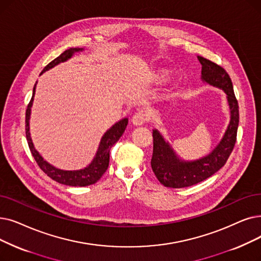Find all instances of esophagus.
<instances>
[{
    "label": "esophagus",
    "instance_id": "1",
    "mask_svg": "<svg viewBox=\"0 0 261 261\" xmlns=\"http://www.w3.org/2000/svg\"><path fill=\"white\" fill-rule=\"evenodd\" d=\"M150 116L146 111H139L132 116V123L135 126H142V124L148 122Z\"/></svg>",
    "mask_w": 261,
    "mask_h": 261
}]
</instances>
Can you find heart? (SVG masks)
Listing matches in <instances>:
<instances>
[{
  "mask_svg": "<svg viewBox=\"0 0 261 261\" xmlns=\"http://www.w3.org/2000/svg\"><path fill=\"white\" fill-rule=\"evenodd\" d=\"M164 74H161V75H158V79H160V80H162V79H164Z\"/></svg>",
  "mask_w": 261,
  "mask_h": 261,
  "instance_id": "b5f03b06",
  "label": "heart"
}]
</instances>
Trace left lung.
Listing matches in <instances>:
<instances>
[{"label":"left lung","instance_id":"1","mask_svg":"<svg viewBox=\"0 0 261 261\" xmlns=\"http://www.w3.org/2000/svg\"><path fill=\"white\" fill-rule=\"evenodd\" d=\"M201 64V77L207 83L222 88L227 95L231 112L230 123L224 138L209 155L194 162H182L163 140L161 134L153 130V151L151 168L160 182L167 188L180 189L194 186L206 180L221 169L233 149L237 141V131L239 126V106L233 93L232 82L229 74L223 67L198 56Z\"/></svg>","mask_w":261,"mask_h":261}]
</instances>
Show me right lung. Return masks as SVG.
<instances>
[{
	"label": "right lung",
	"mask_w": 261,
	"mask_h": 261,
	"mask_svg": "<svg viewBox=\"0 0 261 261\" xmlns=\"http://www.w3.org/2000/svg\"><path fill=\"white\" fill-rule=\"evenodd\" d=\"M81 50L82 49H80V48H70V49L64 51L60 56H58V58L53 60L51 63H49L46 67H44L41 73L49 70L50 68L54 67L55 65H58L62 62L67 61L68 59H70L74 52L81 51ZM34 94H35V86H34V88H33V96L28 105V109L25 112V135H27V140H28V144L30 147V150L32 152V155L34 156V159H35V161L38 164V166L40 167L41 171L44 174H47V176H49L51 179L56 181V182L65 185V186L86 187V186L96 184L97 181L101 177H102V175L108 169L109 162H110V149L112 148V146L120 139L124 130H126V127L128 124V119L124 118V119L118 121L109 131H107V133L103 135L102 140H101V142H100L99 148H98V151L94 159V161L90 163L87 167H85L84 169H80V171H62V169L55 168L54 166L50 165L48 162L44 161L41 158V155L36 151V149L34 148V146H33L31 135H30L29 119H30L31 107L33 103Z\"/></svg>",
	"instance_id": "add662e5"
}]
</instances>
